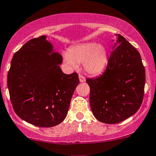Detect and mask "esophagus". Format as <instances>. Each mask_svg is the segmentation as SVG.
Listing matches in <instances>:
<instances>
[{
  "label": "esophagus",
  "instance_id": "1",
  "mask_svg": "<svg viewBox=\"0 0 156 156\" xmlns=\"http://www.w3.org/2000/svg\"><path fill=\"white\" fill-rule=\"evenodd\" d=\"M79 81L80 82H84L85 81V78H84V76H82L81 75H79Z\"/></svg>",
  "mask_w": 156,
  "mask_h": 156
}]
</instances>
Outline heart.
<instances>
[{
  "label": "heart",
  "mask_w": 156,
  "mask_h": 156,
  "mask_svg": "<svg viewBox=\"0 0 156 156\" xmlns=\"http://www.w3.org/2000/svg\"><path fill=\"white\" fill-rule=\"evenodd\" d=\"M66 64L73 69L84 65V71L90 75H98L104 72L109 61V52L103 45L87 43L72 46L69 53H65Z\"/></svg>",
  "instance_id": "b5f03b06"
}]
</instances>
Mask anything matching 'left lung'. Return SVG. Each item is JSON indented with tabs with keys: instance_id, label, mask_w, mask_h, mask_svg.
Returning a JSON list of instances; mask_svg holds the SVG:
<instances>
[{
	"instance_id": "obj_1",
	"label": "left lung",
	"mask_w": 156,
	"mask_h": 156,
	"mask_svg": "<svg viewBox=\"0 0 156 156\" xmlns=\"http://www.w3.org/2000/svg\"><path fill=\"white\" fill-rule=\"evenodd\" d=\"M115 36L116 41L104 73L86 80L92 113L97 120L107 124L118 123L136 113L146 82L140 52L121 35Z\"/></svg>"
}]
</instances>
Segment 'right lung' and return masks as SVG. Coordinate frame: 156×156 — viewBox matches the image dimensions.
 <instances>
[{
  "label": "right lung",
  "instance_id": "right-lung-1",
  "mask_svg": "<svg viewBox=\"0 0 156 156\" xmlns=\"http://www.w3.org/2000/svg\"><path fill=\"white\" fill-rule=\"evenodd\" d=\"M46 36L32 39L13 55L7 75L13 108L24 121L52 127L67 116L71 99L79 84L76 73L66 75L62 56Z\"/></svg>",
  "mask_w": 156,
  "mask_h": 156
}]
</instances>
